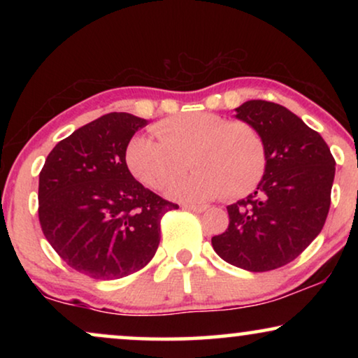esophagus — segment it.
Masks as SVG:
<instances>
[{"mask_svg": "<svg viewBox=\"0 0 358 358\" xmlns=\"http://www.w3.org/2000/svg\"><path fill=\"white\" fill-rule=\"evenodd\" d=\"M185 210H190V212H197V213H202L207 210L208 207L207 205H184Z\"/></svg>", "mask_w": 358, "mask_h": 358, "instance_id": "obj_1", "label": "esophagus"}]
</instances>
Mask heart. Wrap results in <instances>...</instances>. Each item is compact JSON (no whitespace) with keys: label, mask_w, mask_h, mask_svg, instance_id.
Masks as SVG:
<instances>
[{"label":"heart","mask_w":358,"mask_h":358,"mask_svg":"<svg viewBox=\"0 0 358 358\" xmlns=\"http://www.w3.org/2000/svg\"><path fill=\"white\" fill-rule=\"evenodd\" d=\"M156 136L135 135L125 148L127 168L155 190L168 189L189 164L195 171L173 185L180 200H212L224 194L241 199L261 182L267 150L251 124L228 120L212 112H190L153 125Z\"/></svg>","instance_id":"heart-1"}]
</instances>
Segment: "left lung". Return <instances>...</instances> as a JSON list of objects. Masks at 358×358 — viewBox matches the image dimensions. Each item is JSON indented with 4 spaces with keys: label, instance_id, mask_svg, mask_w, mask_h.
I'll use <instances>...</instances> for the list:
<instances>
[{
    "label": "left lung",
    "instance_id": "obj_1",
    "mask_svg": "<svg viewBox=\"0 0 358 358\" xmlns=\"http://www.w3.org/2000/svg\"><path fill=\"white\" fill-rule=\"evenodd\" d=\"M236 112L261 134L267 168L256 192L228 205L229 224L212 246L231 266L267 272L296 259L321 233L336 161L322 136L287 107L257 99Z\"/></svg>",
    "mask_w": 358,
    "mask_h": 358
}]
</instances>
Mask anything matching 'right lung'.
<instances>
[{
    "mask_svg": "<svg viewBox=\"0 0 358 358\" xmlns=\"http://www.w3.org/2000/svg\"><path fill=\"white\" fill-rule=\"evenodd\" d=\"M145 119L110 112L57 143L38 174V222L71 268L115 280L143 268L159 244L161 218L178 203L130 174L125 148Z\"/></svg>",
    "mask_w": 358,
    "mask_h": 358,
    "instance_id": "right-lung-1",
    "label": "right lung"
}]
</instances>
